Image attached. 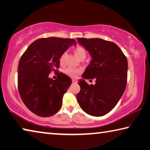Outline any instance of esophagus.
I'll return each mask as SVG.
<instances>
[{
  "instance_id": "obj_1",
  "label": "esophagus",
  "mask_w": 150,
  "mask_h": 150,
  "mask_svg": "<svg viewBox=\"0 0 150 150\" xmlns=\"http://www.w3.org/2000/svg\"><path fill=\"white\" fill-rule=\"evenodd\" d=\"M72 83H77V80H75V79H73L72 80Z\"/></svg>"
}]
</instances>
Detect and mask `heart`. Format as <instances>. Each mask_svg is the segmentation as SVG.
<instances>
[{"instance_id": "1", "label": "heart", "mask_w": 150, "mask_h": 150, "mask_svg": "<svg viewBox=\"0 0 150 150\" xmlns=\"http://www.w3.org/2000/svg\"><path fill=\"white\" fill-rule=\"evenodd\" d=\"M73 53L76 55L78 59H85L86 57V55H87V53H86L85 50L81 46H77L75 47L74 49H73ZM66 55V53L64 52L60 55L59 62L61 65H63V63H64L65 57ZM81 73V70L78 69H74V68H67V69H65V73L66 75H67L69 77L75 78L77 77V76L79 74Z\"/></svg>"}]
</instances>
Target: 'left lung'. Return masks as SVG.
<instances>
[{"label": "left lung", "instance_id": "left-lung-1", "mask_svg": "<svg viewBox=\"0 0 150 150\" xmlns=\"http://www.w3.org/2000/svg\"><path fill=\"white\" fill-rule=\"evenodd\" d=\"M77 40L92 57L82 77L96 80L94 85L79 81L81 90L77 95V101L88 115L104 116L115 108L126 89L127 58L120 48L112 42L100 38Z\"/></svg>", "mask_w": 150, "mask_h": 150}]
</instances>
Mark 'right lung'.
Listing matches in <instances>:
<instances>
[{
    "mask_svg": "<svg viewBox=\"0 0 150 150\" xmlns=\"http://www.w3.org/2000/svg\"><path fill=\"white\" fill-rule=\"evenodd\" d=\"M73 39L51 37L40 38L30 44L20 57L18 67V88L24 105L41 117L57 113L62 105L63 95L71 84V79L58 72L56 79L49 78L59 67L60 55Z\"/></svg>",
    "mask_w": 150,
    "mask_h": 150,
    "instance_id": "right-lung-1",
    "label": "right lung"
}]
</instances>
